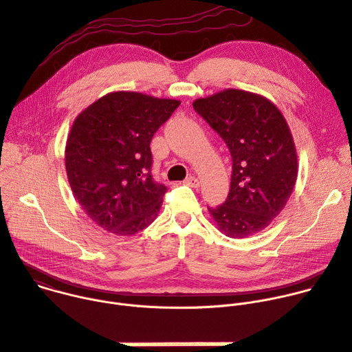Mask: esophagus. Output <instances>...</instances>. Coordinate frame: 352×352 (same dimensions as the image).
Segmentation results:
<instances>
[{"label": "esophagus", "mask_w": 352, "mask_h": 352, "mask_svg": "<svg viewBox=\"0 0 352 352\" xmlns=\"http://www.w3.org/2000/svg\"><path fill=\"white\" fill-rule=\"evenodd\" d=\"M186 184H188V186H193V187H197V186L200 184V179H199V177H196V176H188V177L186 179Z\"/></svg>", "instance_id": "obj_1"}]
</instances>
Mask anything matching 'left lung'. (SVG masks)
Instances as JSON below:
<instances>
[{
  "label": "left lung",
  "instance_id": "8db88e82",
  "mask_svg": "<svg viewBox=\"0 0 352 352\" xmlns=\"http://www.w3.org/2000/svg\"><path fill=\"white\" fill-rule=\"evenodd\" d=\"M193 107L232 156L228 197L208 212L227 236H251L272 223L293 193L299 164L289 124L269 98L239 89L197 98Z\"/></svg>",
  "mask_w": 352,
  "mask_h": 352
}]
</instances>
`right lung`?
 I'll list each match as a JSON object with an SVG mask.
<instances>
[{
    "label": "right lung",
    "mask_w": 352,
    "mask_h": 352,
    "mask_svg": "<svg viewBox=\"0 0 352 352\" xmlns=\"http://www.w3.org/2000/svg\"><path fill=\"white\" fill-rule=\"evenodd\" d=\"M179 105L175 98L113 91L76 117L66 173L76 200L102 230L129 236L157 217L166 187L152 180L149 145Z\"/></svg>",
    "instance_id": "right-lung-1"
}]
</instances>
